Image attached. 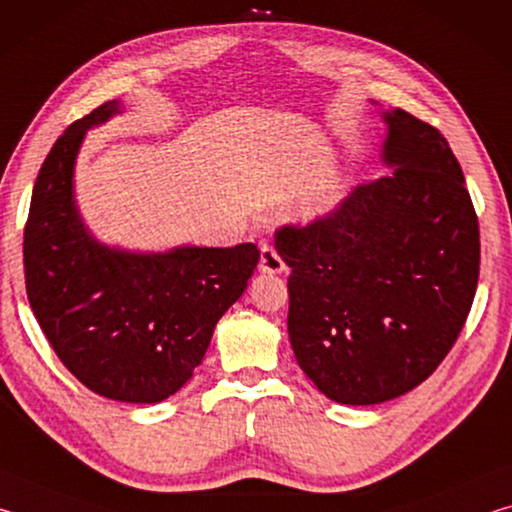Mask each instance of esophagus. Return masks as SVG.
I'll list each match as a JSON object with an SVG mask.
<instances>
[{
    "label": "esophagus",
    "mask_w": 512,
    "mask_h": 512,
    "mask_svg": "<svg viewBox=\"0 0 512 512\" xmlns=\"http://www.w3.org/2000/svg\"><path fill=\"white\" fill-rule=\"evenodd\" d=\"M284 268H287V266H284L282 257L275 253V248L264 246V248H262V255H259V271L275 275V273H282Z\"/></svg>",
    "instance_id": "obj_1"
}]
</instances>
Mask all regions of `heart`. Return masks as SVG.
<instances>
[{
  "instance_id": "obj_1",
  "label": "heart",
  "mask_w": 512,
  "mask_h": 512,
  "mask_svg": "<svg viewBox=\"0 0 512 512\" xmlns=\"http://www.w3.org/2000/svg\"><path fill=\"white\" fill-rule=\"evenodd\" d=\"M339 189L336 187H327L323 192H318L314 198H309V203L302 207V216L305 219H318V216L327 214L332 207L339 203Z\"/></svg>"
}]
</instances>
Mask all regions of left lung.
<instances>
[{
	"label": "left lung",
	"instance_id": "1",
	"mask_svg": "<svg viewBox=\"0 0 512 512\" xmlns=\"http://www.w3.org/2000/svg\"><path fill=\"white\" fill-rule=\"evenodd\" d=\"M381 162L325 219L284 225L289 339L329 400L368 406L422 384L447 357L479 282V221L436 128L386 110Z\"/></svg>",
	"mask_w": 512,
	"mask_h": 512
}]
</instances>
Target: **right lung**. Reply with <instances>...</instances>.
I'll return each instance as SVG.
<instances>
[{
	"label": "right lung",
	"instance_id": "1",
	"mask_svg": "<svg viewBox=\"0 0 512 512\" xmlns=\"http://www.w3.org/2000/svg\"><path fill=\"white\" fill-rule=\"evenodd\" d=\"M121 112L106 101L58 137L38 173L24 228L33 314L65 368L97 395L155 404L203 361L214 327L246 291L255 244L137 253L101 244L76 205V158L90 128Z\"/></svg>",
	"mask_w": 512,
	"mask_h": 512
}]
</instances>
